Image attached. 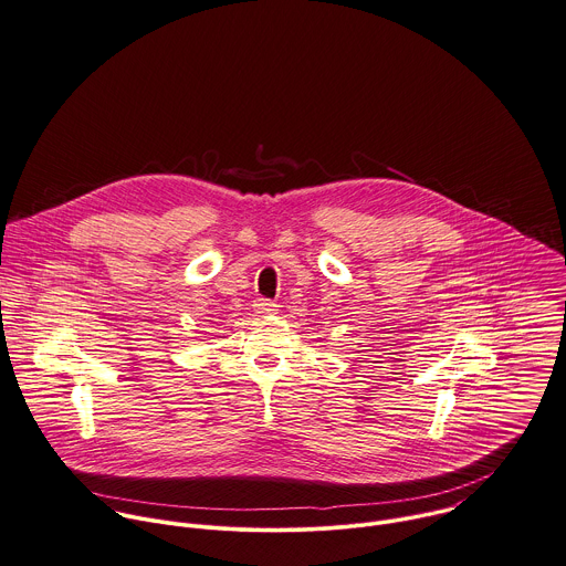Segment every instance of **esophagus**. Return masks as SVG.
I'll list each match as a JSON object with an SVG mask.
<instances>
[{
  "instance_id": "esophagus-1",
  "label": "esophagus",
  "mask_w": 566,
  "mask_h": 566,
  "mask_svg": "<svg viewBox=\"0 0 566 566\" xmlns=\"http://www.w3.org/2000/svg\"><path fill=\"white\" fill-rule=\"evenodd\" d=\"M277 311H280V306H277L275 302H271V300L260 297V300L255 302V313H260V315H275Z\"/></svg>"
}]
</instances>
